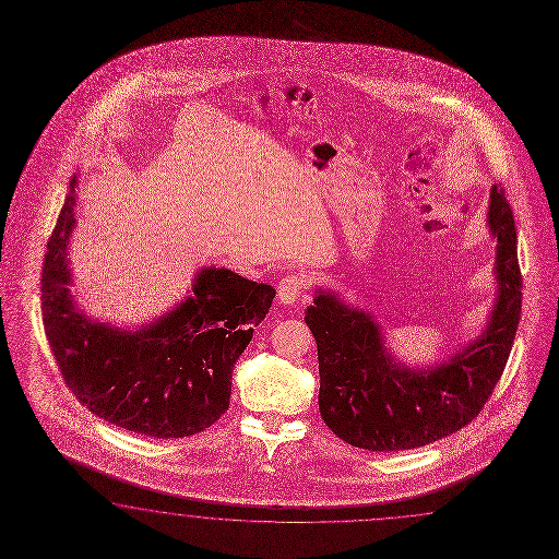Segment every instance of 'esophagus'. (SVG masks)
<instances>
[{
	"instance_id": "34e87169",
	"label": "esophagus",
	"mask_w": 559,
	"mask_h": 559,
	"mask_svg": "<svg viewBox=\"0 0 559 559\" xmlns=\"http://www.w3.org/2000/svg\"><path fill=\"white\" fill-rule=\"evenodd\" d=\"M305 287H307V281L302 278L301 274L290 272L287 276H283L281 283H278V301L283 305H293L301 297Z\"/></svg>"
}]
</instances>
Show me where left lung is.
<instances>
[{"mask_svg":"<svg viewBox=\"0 0 559 559\" xmlns=\"http://www.w3.org/2000/svg\"><path fill=\"white\" fill-rule=\"evenodd\" d=\"M488 226L497 238V302L483 335L448 362L423 370L393 362L370 313L318 290L305 323L318 342L319 411L337 438L370 452H399L433 443L478 417L509 360L523 297L513 212L498 185Z\"/></svg>","mask_w":559,"mask_h":559,"instance_id":"obj_1","label":"left lung"}]
</instances>
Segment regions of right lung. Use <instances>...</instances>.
<instances>
[{
  "label": "right lung",
  "mask_w": 559,
  "mask_h": 559,
  "mask_svg": "<svg viewBox=\"0 0 559 559\" xmlns=\"http://www.w3.org/2000/svg\"><path fill=\"white\" fill-rule=\"evenodd\" d=\"M76 177L46 243L43 323L71 393L104 421L154 439L207 429L227 407L231 372L266 318L274 288L227 269H201L193 295L151 325L130 332L99 323L69 293V238Z\"/></svg>",
  "instance_id": "1"
}]
</instances>
